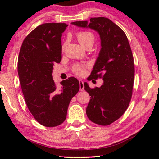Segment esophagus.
<instances>
[{"mask_svg":"<svg viewBox=\"0 0 159 159\" xmlns=\"http://www.w3.org/2000/svg\"><path fill=\"white\" fill-rule=\"evenodd\" d=\"M79 85H80V91L84 90V84H83V82L81 80H79Z\"/></svg>","mask_w":159,"mask_h":159,"instance_id":"34e87169","label":"esophagus"}]
</instances>
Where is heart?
<instances>
[{"mask_svg": "<svg viewBox=\"0 0 159 159\" xmlns=\"http://www.w3.org/2000/svg\"><path fill=\"white\" fill-rule=\"evenodd\" d=\"M77 39L80 45L84 48H86L88 45H92L95 42V36L94 34L90 31H79L77 33ZM65 45H62V50L64 48ZM87 66L85 64H76L74 65L73 66V71L75 74L80 76L85 73V68Z\"/></svg>", "mask_w": 159, "mask_h": 159, "instance_id": "b5f03b06", "label": "heart"}]
</instances>
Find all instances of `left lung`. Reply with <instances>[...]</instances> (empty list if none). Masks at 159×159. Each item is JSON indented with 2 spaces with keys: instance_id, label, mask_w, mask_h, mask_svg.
Returning <instances> with one entry per match:
<instances>
[{
  "instance_id": "obj_1",
  "label": "left lung",
  "mask_w": 159,
  "mask_h": 159,
  "mask_svg": "<svg viewBox=\"0 0 159 159\" xmlns=\"http://www.w3.org/2000/svg\"><path fill=\"white\" fill-rule=\"evenodd\" d=\"M79 27L98 32L101 50L90 80L102 78L101 87L90 88L84 83L91 96L86 114L91 121L100 125H110L124 114L130 104L134 83L133 56L128 38L121 29L106 17L71 22Z\"/></svg>"
}]
</instances>
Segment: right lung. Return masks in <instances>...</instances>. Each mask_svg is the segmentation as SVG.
Instances as JSON below:
<instances>
[{
  "label": "right lung",
  "instance_id": "add662e5",
  "mask_svg": "<svg viewBox=\"0 0 159 159\" xmlns=\"http://www.w3.org/2000/svg\"><path fill=\"white\" fill-rule=\"evenodd\" d=\"M65 23H45L24 40L18 57L17 71L29 111L40 124L55 127L66 119L72 98L79 92V80H62L60 89L52 79L53 65L61 60V34Z\"/></svg>",
  "mask_w": 159,
  "mask_h": 159
}]
</instances>
